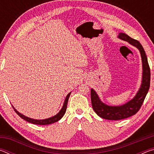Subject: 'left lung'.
<instances>
[{
	"label": "left lung",
	"instance_id": "left-lung-1",
	"mask_svg": "<svg viewBox=\"0 0 154 154\" xmlns=\"http://www.w3.org/2000/svg\"><path fill=\"white\" fill-rule=\"evenodd\" d=\"M118 37L128 42L139 49L143 62V81L139 92L134 98L124 105L111 106L101 102L93 89L91 90V101L94 111L99 117L108 120H120L136 114L141 107L150 86V68L144 49L139 41L130 37L125 33H120Z\"/></svg>",
	"mask_w": 154,
	"mask_h": 154
}]
</instances>
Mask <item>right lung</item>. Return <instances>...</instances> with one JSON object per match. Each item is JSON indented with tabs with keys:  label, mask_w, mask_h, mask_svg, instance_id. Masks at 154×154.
<instances>
[{
	"label": "right lung",
	"mask_w": 154,
	"mask_h": 154,
	"mask_svg": "<svg viewBox=\"0 0 154 154\" xmlns=\"http://www.w3.org/2000/svg\"><path fill=\"white\" fill-rule=\"evenodd\" d=\"M71 95V93H69V94L66 96V99H65L64 100V105L63 106H62V109L60 110V111L59 112V113L56 115V116L52 117V118H48V119H41V120H38V119H31L28 118V117H26L24 116V115L20 113L19 112H18L16 109H14V111H15V113H16L18 116H19L21 118H22L23 119H24L26 122H30V123H32L34 124H37V125H48V124H53V123H55V122H58V120H60L65 113V112H66V107H67V103H68V101H69V96Z\"/></svg>",
	"instance_id": "1"
}]
</instances>
